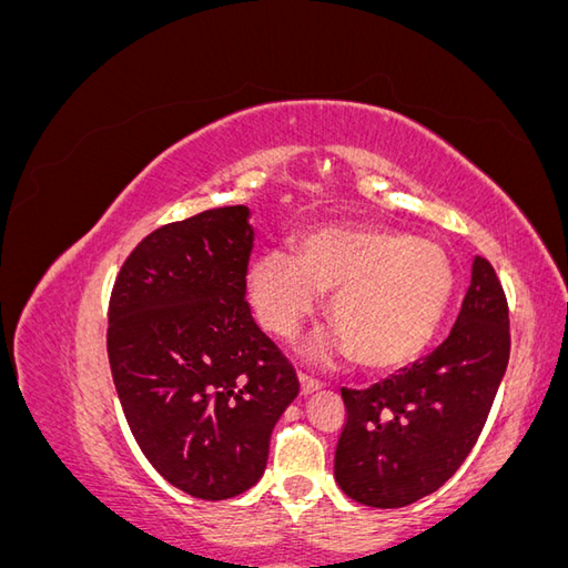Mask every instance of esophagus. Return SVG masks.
<instances>
[{
    "instance_id": "1",
    "label": "esophagus",
    "mask_w": 568,
    "mask_h": 568,
    "mask_svg": "<svg viewBox=\"0 0 568 568\" xmlns=\"http://www.w3.org/2000/svg\"><path fill=\"white\" fill-rule=\"evenodd\" d=\"M298 382H301V395H311V393L320 390V386H322L320 382L311 379V376H305V374L298 376Z\"/></svg>"
}]
</instances>
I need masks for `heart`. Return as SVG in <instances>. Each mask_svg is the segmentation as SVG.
I'll return each instance as SVG.
<instances>
[{"label": "heart", "instance_id": "obj_1", "mask_svg": "<svg viewBox=\"0 0 568 568\" xmlns=\"http://www.w3.org/2000/svg\"><path fill=\"white\" fill-rule=\"evenodd\" d=\"M455 267L432 239L379 225H320L298 236V255L267 248L248 267L257 322L282 338L332 294L336 329L313 336L305 355L317 363L355 355L372 372H395L419 359L448 313Z\"/></svg>", "mask_w": 568, "mask_h": 568}]
</instances>
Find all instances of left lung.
<instances>
[{"mask_svg":"<svg viewBox=\"0 0 568 568\" xmlns=\"http://www.w3.org/2000/svg\"><path fill=\"white\" fill-rule=\"evenodd\" d=\"M507 363L505 291L476 255L450 336L382 384L341 390L348 412L334 457L341 490L382 509L438 490L478 440Z\"/></svg>","mask_w":568,"mask_h":568,"instance_id":"left-lung-1","label":"left lung"}]
</instances>
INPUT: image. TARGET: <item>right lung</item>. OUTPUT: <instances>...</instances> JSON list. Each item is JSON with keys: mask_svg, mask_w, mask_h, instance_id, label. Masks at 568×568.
Wrapping results in <instances>:
<instances>
[{"mask_svg": "<svg viewBox=\"0 0 568 568\" xmlns=\"http://www.w3.org/2000/svg\"><path fill=\"white\" fill-rule=\"evenodd\" d=\"M251 209L151 232L120 270L109 363L130 432L168 484L227 500L257 484L298 379L246 303Z\"/></svg>", "mask_w": 568, "mask_h": 568, "instance_id": "obj_1", "label": "right lung"}]
</instances>
